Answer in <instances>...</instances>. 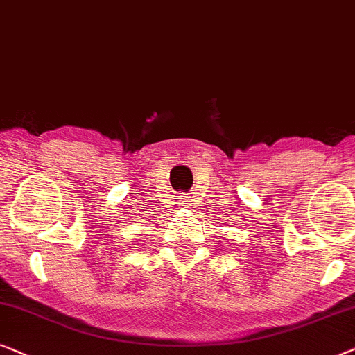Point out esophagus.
Listing matches in <instances>:
<instances>
[{"label":"esophagus","mask_w":355,"mask_h":355,"mask_svg":"<svg viewBox=\"0 0 355 355\" xmlns=\"http://www.w3.org/2000/svg\"><path fill=\"white\" fill-rule=\"evenodd\" d=\"M180 206H182V207H184V209H187V207H189V199L188 198H182V201H180Z\"/></svg>","instance_id":"esophagus-1"}]
</instances>
